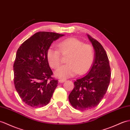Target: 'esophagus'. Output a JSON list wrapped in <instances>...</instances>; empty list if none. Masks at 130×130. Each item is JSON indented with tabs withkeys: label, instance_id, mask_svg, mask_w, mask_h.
I'll use <instances>...</instances> for the list:
<instances>
[{
	"label": "esophagus",
	"instance_id": "1",
	"mask_svg": "<svg viewBox=\"0 0 130 130\" xmlns=\"http://www.w3.org/2000/svg\"><path fill=\"white\" fill-rule=\"evenodd\" d=\"M65 81V79H59V82L60 83H64Z\"/></svg>",
	"mask_w": 130,
	"mask_h": 130
}]
</instances>
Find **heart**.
<instances>
[{
  "instance_id": "b5f03b06",
  "label": "heart",
  "mask_w": 130,
  "mask_h": 130,
  "mask_svg": "<svg viewBox=\"0 0 130 130\" xmlns=\"http://www.w3.org/2000/svg\"><path fill=\"white\" fill-rule=\"evenodd\" d=\"M58 49L50 47L47 51V59L51 68L57 69L61 64V56H67L66 63L55 72L57 76L65 78L77 73L85 74L91 67L95 59L92 45L84 44L76 38H69L58 44Z\"/></svg>"
}]
</instances>
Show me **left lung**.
Listing matches in <instances>:
<instances>
[{
	"label": "left lung",
	"instance_id": "8db88e82",
	"mask_svg": "<svg viewBox=\"0 0 130 130\" xmlns=\"http://www.w3.org/2000/svg\"><path fill=\"white\" fill-rule=\"evenodd\" d=\"M95 51V58L88 74L77 79L69 96L72 106L85 111L97 106L106 94L111 79V68L102 45L87 34Z\"/></svg>",
	"mask_w": 130,
	"mask_h": 130
}]
</instances>
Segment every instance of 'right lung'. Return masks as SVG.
Instances as JSON below:
<instances>
[{"label": "right lung", "mask_w": 130, "mask_h": 130, "mask_svg": "<svg viewBox=\"0 0 130 130\" xmlns=\"http://www.w3.org/2000/svg\"><path fill=\"white\" fill-rule=\"evenodd\" d=\"M64 35L40 31L35 33L20 45L14 63V83L23 101L28 106L41 107L49 104L58 81L47 59L51 43Z\"/></svg>", "instance_id": "obj_1"}]
</instances>
